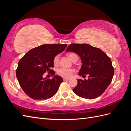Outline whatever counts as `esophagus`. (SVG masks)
<instances>
[{"mask_svg":"<svg viewBox=\"0 0 131 131\" xmlns=\"http://www.w3.org/2000/svg\"><path fill=\"white\" fill-rule=\"evenodd\" d=\"M63 80H64V81H66V80H69L70 79L69 78H63Z\"/></svg>","mask_w":131,"mask_h":131,"instance_id":"esophagus-1","label":"esophagus"}]
</instances>
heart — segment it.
<instances>
[{
    "label": "heart",
    "mask_w": 131,
    "mask_h": 131,
    "mask_svg": "<svg viewBox=\"0 0 131 131\" xmlns=\"http://www.w3.org/2000/svg\"><path fill=\"white\" fill-rule=\"evenodd\" d=\"M68 56L70 60H72V61L75 59V58L78 57V56L76 54H75V53H69L68 54ZM59 55L57 54L53 58V63L54 65H55V66L58 65V63H59ZM74 72V69H73L60 68L57 70V73L58 75H59V76H61L62 77L68 78L71 76V75L73 74V73Z\"/></svg>",
    "instance_id": "1"
}]
</instances>
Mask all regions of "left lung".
I'll return each mask as SVG.
<instances>
[{
    "instance_id": "obj_1",
    "label": "left lung",
    "mask_w": 131,
    "mask_h": 131,
    "mask_svg": "<svg viewBox=\"0 0 131 131\" xmlns=\"http://www.w3.org/2000/svg\"><path fill=\"white\" fill-rule=\"evenodd\" d=\"M66 51L75 52L80 56L82 66L79 76L89 75L88 80L78 79L73 92L89 100L100 96L110 84L114 74L110 58L100 49L87 43H72Z\"/></svg>"
}]
</instances>
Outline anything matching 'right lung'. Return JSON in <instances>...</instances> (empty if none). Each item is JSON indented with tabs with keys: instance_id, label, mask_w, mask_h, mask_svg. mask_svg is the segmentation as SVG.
<instances>
[{
	"instance_id": "right-lung-1",
	"label": "right lung",
	"mask_w": 131,
	"mask_h": 131,
	"mask_svg": "<svg viewBox=\"0 0 131 131\" xmlns=\"http://www.w3.org/2000/svg\"><path fill=\"white\" fill-rule=\"evenodd\" d=\"M67 44H43L27 52L18 63L17 80L25 93L31 99L41 101L53 97L63 82L62 77L52 70L54 57L61 53ZM46 71L53 75L51 79L43 78Z\"/></svg>"
}]
</instances>
